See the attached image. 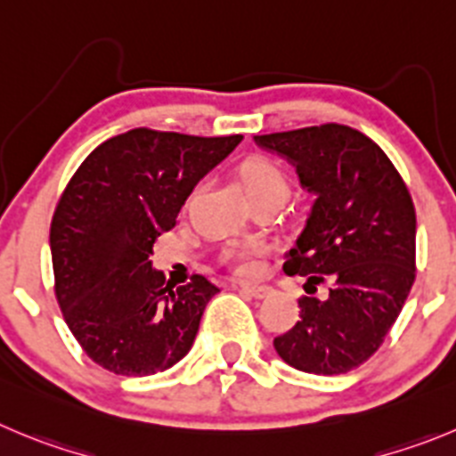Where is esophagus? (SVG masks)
Returning <instances> with one entry per match:
<instances>
[{
	"instance_id": "obj_1",
	"label": "esophagus",
	"mask_w": 456,
	"mask_h": 456,
	"mask_svg": "<svg viewBox=\"0 0 456 456\" xmlns=\"http://www.w3.org/2000/svg\"><path fill=\"white\" fill-rule=\"evenodd\" d=\"M236 288H240L248 295L256 297V299H263V297H267L272 292L270 286H261V283H236Z\"/></svg>"
}]
</instances>
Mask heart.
<instances>
[{
    "label": "heart",
    "mask_w": 456,
    "mask_h": 456,
    "mask_svg": "<svg viewBox=\"0 0 456 456\" xmlns=\"http://www.w3.org/2000/svg\"><path fill=\"white\" fill-rule=\"evenodd\" d=\"M240 182L249 200L261 198H281L286 200L290 193V180L286 170L274 164L272 159H249L240 166ZM265 254V248L261 242H245V245H229L223 252V261L238 274H254L258 270L261 256Z\"/></svg>",
    "instance_id": "b5f03b06"
}]
</instances>
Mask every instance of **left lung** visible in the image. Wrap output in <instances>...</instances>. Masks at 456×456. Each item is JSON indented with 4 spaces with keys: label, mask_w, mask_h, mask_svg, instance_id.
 Segmentation results:
<instances>
[{
    "label": "left lung",
    "mask_w": 456,
    "mask_h": 456,
    "mask_svg": "<svg viewBox=\"0 0 456 456\" xmlns=\"http://www.w3.org/2000/svg\"><path fill=\"white\" fill-rule=\"evenodd\" d=\"M317 195L283 270L305 276L299 322L274 338L290 367L348 373L380 348L416 279V208L380 146L342 123L258 134ZM317 285L330 288L314 297Z\"/></svg>",
    "instance_id": "8db88e82"
}]
</instances>
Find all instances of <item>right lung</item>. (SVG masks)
<instances>
[{
	"label": "right lung",
	"mask_w": 456,
	"mask_h": 456,
	"mask_svg": "<svg viewBox=\"0 0 456 456\" xmlns=\"http://www.w3.org/2000/svg\"><path fill=\"white\" fill-rule=\"evenodd\" d=\"M240 139L134 127L94 148L67 182L51 218L53 292L99 367L152 376L193 346L204 308L220 290L202 274L170 286L148 258L193 186Z\"/></svg>",
	"instance_id": "add662e5"
}]
</instances>
